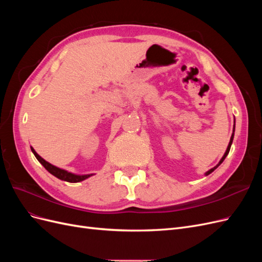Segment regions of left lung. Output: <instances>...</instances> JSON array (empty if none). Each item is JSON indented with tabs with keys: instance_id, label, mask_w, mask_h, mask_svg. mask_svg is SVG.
I'll list each match as a JSON object with an SVG mask.
<instances>
[{
	"instance_id": "1",
	"label": "left lung",
	"mask_w": 262,
	"mask_h": 262,
	"mask_svg": "<svg viewBox=\"0 0 262 262\" xmlns=\"http://www.w3.org/2000/svg\"><path fill=\"white\" fill-rule=\"evenodd\" d=\"M234 131H235V124H234ZM233 139H234V133L232 134V137H231V141H229V143H228V146H227V149H226V152H225V154L223 155V157H222L221 158V161H220V163L215 166V167H213V168H211L209 171H207V172H205V175H210V173L212 172V171H214V170H215L217 167H219V166L222 164V163H223V161L225 160V157L227 156V154L229 153V149H231V145H232V143H233Z\"/></svg>"
}]
</instances>
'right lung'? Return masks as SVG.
Here are the masks:
<instances>
[{
    "instance_id": "right-lung-1",
    "label": "right lung",
    "mask_w": 262,
    "mask_h": 262,
    "mask_svg": "<svg viewBox=\"0 0 262 262\" xmlns=\"http://www.w3.org/2000/svg\"><path fill=\"white\" fill-rule=\"evenodd\" d=\"M31 152L34 153V155L36 156V158L39 161V163H40L47 170H48L50 173H52L54 177H57L61 180H64V181H68V182H80V181H83V180H85V179H87V178L92 176V173H91V175H75V173L69 172V171H67L64 169H61L59 167H55V166H53L50 163L45 161L41 156H39L33 147H31Z\"/></svg>"
}]
</instances>
